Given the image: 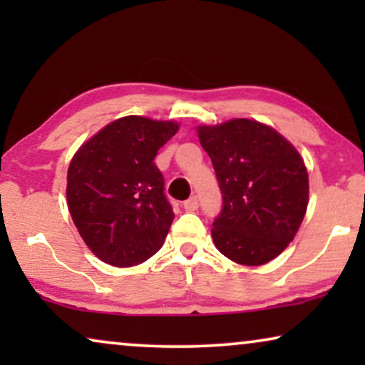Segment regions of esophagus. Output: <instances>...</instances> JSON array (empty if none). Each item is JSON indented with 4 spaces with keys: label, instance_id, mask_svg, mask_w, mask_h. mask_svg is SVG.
I'll list each match as a JSON object with an SVG mask.
<instances>
[{
    "label": "esophagus",
    "instance_id": "1",
    "mask_svg": "<svg viewBox=\"0 0 365 365\" xmlns=\"http://www.w3.org/2000/svg\"><path fill=\"white\" fill-rule=\"evenodd\" d=\"M197 207H199V201H197L196 196H191L187 199V201H184V209H186V211H189V212L196 211Z\"/></svg>",
    "mask_w": 365,
    "mask_h": 365
}]
</instances>
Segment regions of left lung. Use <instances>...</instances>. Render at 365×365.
<instances>
[{"label": "left lung", "instance_id": "left-lung-1", "mask_svg": "<svg viewBox=\"0 0 365 365\" xmlns=\"http://www.w3.org/2000/svg\"><path fill=\"white\" fill-rule=\"evenodd\" d=\"M222 194L212 241L224 256L261 266L289 246L309 202L307 169L296 148L251 119L199 126Z\"/></svg>", "mask_w": 365, "mask_h": 365}]
</instances>
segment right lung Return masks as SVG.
<instances>
[{
    "mask_svg": "<svg viewBox=\"0 0 365 365\" xmlns=\"http://www.w3.org/2000/svg\"><path fill=\"white\" fill-rule=\"evenodd\" d=\"M173 121L126 116L83 144L68 169V207L103 262L131 267L164 244L174 212L154 158L178 133Z\"/></svg>",
    "mask_w": 365,
    "mask_h": 365,
    "instance_id": "obj_1",
    "label": "right lung"
}]
</instances>
